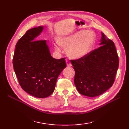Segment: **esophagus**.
Masks as SVG:
<instances>
[{"mask_svg": "<svg viewBox=\"0 0 129 129\" xmlns=\"http://www.w3.org/2000/svg\"><path fill=\"white\" fill-rule=\"evenodd\" d=\"M66 64L68 67L72 66V64H71V62L69 61V60H66Z\"/></svg>", "mask_w": 129, "mask_h": 129, "instance_id": "obj_1", "label": "esophagus"}]
</instances>
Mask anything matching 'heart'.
<instances>
[{"label":"heart","mask_w":129,"mask_h":129,"mask_svg":"<svg viewBox=\"0 0 129 129\" xmlns=\"http://www.w3.org/2000/svg\"><path fill=\"white\" fill-rule=\"evenodd\" d=\"M59 44L64 47H68L67 53L73 59H80L90 53L95 42V35L91 31L80 30L69 36L60 38ZM57 51L60 49L59 44L55 45Z\"/></svg>","instance_id":"heart-1"}]
</instances>
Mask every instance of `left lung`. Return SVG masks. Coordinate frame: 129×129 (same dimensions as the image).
<instances>
[{
  "label": "left lung",
  "instance_id": "1",
  "mask_svg": "<svg viewBox=\"0 0 129 129\" xmlns=\"http://www.w3.org/2000/svg\"><path fill=\"white\" fill-rule=\"evenodd\" d=\"M99 45L85 56L71 60L75 70V85L86 96H98L111 87L119 68L115 45L103 33Z\"/></svg>",
  "mask_w": 129,
  "mask_h": 129
}]
</instances>
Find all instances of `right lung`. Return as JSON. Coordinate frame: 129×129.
Returning <instances> with one entry per match:
<instances>
[{"label":"right lung","instance_id":"obj_1","mask_svg":"<svg viewBox=\"0 0 129 129\" xmlns=\"http://www.w3.org/2000/svg\"><path fill=\"white\" fill-rule=\"evenodd\" d=\"M43 28L40 26L25 33L16 43L13 60L21 88L38 98L53 94L57 79L66 67L65 58L55 59L51 56L46 40H35Z\"/></svg>","mask_w":129,"mask_h":129}]
</instances>
